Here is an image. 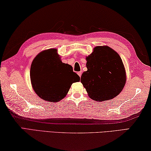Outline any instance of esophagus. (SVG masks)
Segmentation results:
<instances>
[{
    "label": "esophagus",
    "mask_w": 151,
    "mask_h": 151,
    "mask_svg": "<svg viewBox=\"0 0 151 151\" xmlns=\"http://www.w3.org/2000/svg\"><path fill=\"white\" fill-rule=\"evenodd\" d=\"M78 76H80V78H81V74H82V71H79V72H78Z\"/></svg>",
    "instance_id": "esophagus-1"
}]
</instances>
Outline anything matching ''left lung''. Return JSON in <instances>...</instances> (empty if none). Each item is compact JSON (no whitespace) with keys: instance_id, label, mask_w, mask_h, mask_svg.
I'll use <instances>...</instances> for the list:
<instances>
[{"instance_id":"1","label":"left lung","mask_w":151,"mask_h":151,"mask_svg":"<svg viewBox=\"0 0 151 151\" xmlns=\"http://www.w3.org/2000/svg\"><path fill=\"white\" fill-rule=\"evenodd\" d=\"M86 59L88 70L81 75V82L88 96L96 101L117 96L127 79L125 66L118 53L107 46H98Z\"/></svg>"}]
</instances>
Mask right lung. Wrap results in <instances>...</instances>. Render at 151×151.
Here are the masks:
<instances>
[{
    "instance_id": "right-lung-1",
    "label": "right lung",
    "mask_w": 151,
    "mask_h": 151,
    "mask_svg": "<svg viewBox=\"0 0 151 151\" xmlns=\"http://www.w3.org/2000/svg\"><path fill=\"white\" fill-rule=\"evenodd\" d=\"M30 76L34 92L50 102L64 98L71 84L80 80L72 66L62 62L55 48L42 51L34 58Z\"/></svg>"
}]
</instances>
